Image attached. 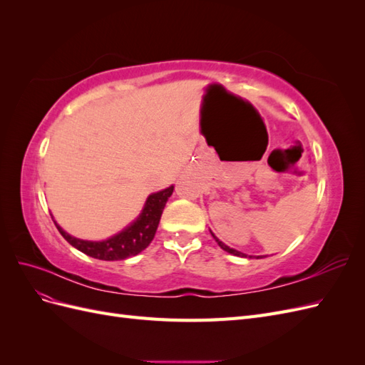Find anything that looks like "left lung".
Returning a JSON list of instances; mask_svg holds the SVG:
<instances>
[{
	"instance_id": "left-lung-1",
	"label": "left lung",
	"mask_w": 365,
	"mask_h": 365,
	"mask_svg": "<svg viewBox=\"0 0 365 365\" xmlns=\"http://www.w3.org/2000/svg\"><path fill=\"white\" fill-rule=\"evenodd\" d=\"M210 233H212V231H210ZM212 236L215 237V240L217 242V245L222 248L224 251H227V252H230V254H233V256H237V257H248V259H252V257H256V256H248V254H245V252H240V251H237V250H235V248H230L228 245H225L222 240H219L213 233H212ZM259 257H262V256H257V259Z\"/></svg>"
}]
</instances>
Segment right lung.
<instances>
[{
    "label": "right lung",
    "instance_id": "obj_1",
    "mask_svg": "<svg viewBox=\"0 0 365 365\" xmlns=\"http://www.w3.org/2000/svg\"><path fill=\"white\" fill-rule=\"evenodd\" d=\"M173 193V185L148 196L138 217L120 231V233L108 237L105 240H83L68 235L56 220L54 225L59 230L63 239L73 245L76 250L98 260H125L128 257L137 256L138 252L146 250L157 233L160 219L165 202L169 201Z\"/></svg>",
    "mask_w": 365,
    "mask_h": 365
}]
</instances>
